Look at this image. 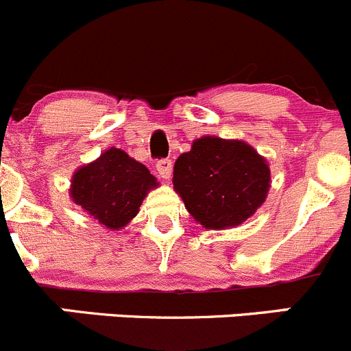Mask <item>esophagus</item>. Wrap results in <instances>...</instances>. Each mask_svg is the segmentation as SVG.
Returning a JSON list of instances; mask_svg holds the SVG:
<instances>
[{"instance_id": "34e87169", "label": "esophagus", "mask_w": 351, "mask_h": 351, "mask_svg": "<svg viewBox=\"0 0 351 351\" xmlns=\"http://www.w3.org/2000/svg\"><path fill=\"white\" fill-rule=\"evenodd\" d=\"M156 170H158L160 178L162 179H170V176H172V162L170 160H160L158 163H156Z\"/></svg>"}]
</instances>
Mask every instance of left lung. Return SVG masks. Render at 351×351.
I'll return each mask as SVG.
<instances>
[{"label":"left lung","mask_w":351,"mask_h":351,"mask_svg":"<svg viewBox=\"0 0 351 351\" xmlns=\"http://www.w3.org/2000/svg\"><path fill=\"white\" fill-rule=\"evenodd\" d=\"M172 184L203 228L229 229L263 205L270 167L248 143L203 136L176 160Z\"/></svg>","instance_id":"8db88e82"}]
</instances>
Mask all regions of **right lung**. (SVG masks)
Masks as SVG:
<instances>
[{"label": "right lung", "mask_w": 351, "mask_h": 351, "mask_svg": "<svg viewBox=\"0 0 351 351\" xmlns=\"http://www.w3.org/2000/svg\"><path fill=\"white\" fill-rule=\"evenodd\" d=\"M155 188L158 181L143 163L112 146L73 172L70 198L103 228L120 231Z\"/></svg>", "instance_id": "right-lung-1"}]
</instances>
